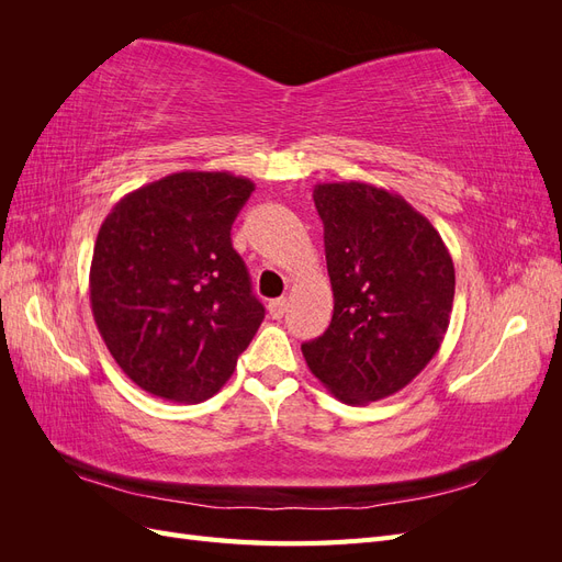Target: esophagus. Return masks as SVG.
<instances>
[{"mask_svg":"<svg viewBox=\"0 0 562 562\" xmlns=\"http://www.w3.org/2000/svg\"><path fill=\"white\" fill-rule=\"evenodd\" d=\"M288 310V300L285 297H279V300H271L269 302V316L271 318H281Z\"/></svg>","mask_w":562,"mask_h":562,"instance_id":"esophagus-1","label":"esophagus"}]
</instances>
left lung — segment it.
Wrapping results in <instances>:
<instances>
[{
	"label": "left lung",
	"instance_id": "obj_1",
	"mask_svg": "<svg viewBox=\"0 0 562 562\" xmlns=\"http://www.w3.org/2000/svg\"><path fill=\"white\" fill-rule=\"evenodd\" d=\"M323 220L333 321L302 345L335 398L363 405L396 394L424 370L448 333L454 265L427 217L366 182L314 187Z\"/></svg>",
	"mask_w": 562,
	"mask_h": 562
}]
</instances>
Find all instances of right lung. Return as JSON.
<instances>
[{"instance_id": "right-lung-1", "label": "right lung", "mask_w": 562, "mask_h": 562, "mask_svg": "<svg viewBox=\"0 0 562 562\" xmlns=\"http://www.w3.org/2000/svg\"><path fill=\"white\" fill-rule=\"evenodd\" d=\"M255 184L182 171L116 201L91 260L100 337L147 394L201 403L217 394L265 318L232 225Z\"/></svg>"}]
</instances>
